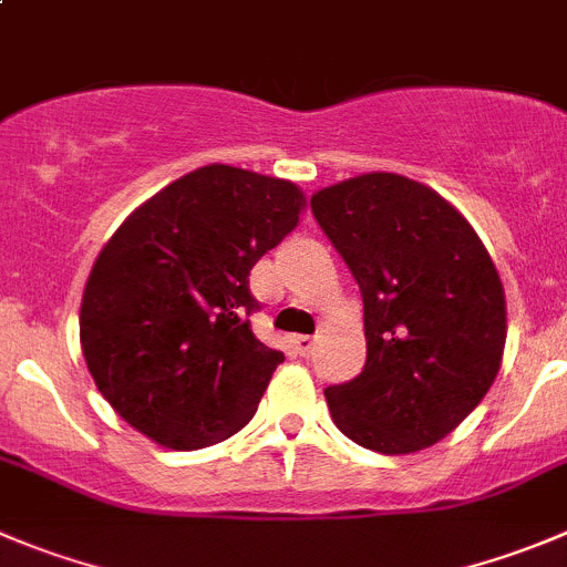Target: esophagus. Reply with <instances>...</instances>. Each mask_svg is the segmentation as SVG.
Returning <instances> with one entry per match:
<instances>
[{"label": "esophagus", "mask_w": 567, "mask_h": 567, "mask_svg": "<svg viewBox=\"0 0 567 567\" xmlns=\"http://www.w3.org/2000/svg\"><path fill=\"white\" fill-rule=\"evenodd\" d=\"M289 342H292V350L298 355H311V350H315V339L311 337H292Z\"/></svg>", "instance_id": "esophagus-1"}]
</instances>
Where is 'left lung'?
<instances>
[{"label": "left lung", "instance_id": "left-lung-1", "mask_svg": "<svg viewBox=\"0 0 567 567\" xmlns=\"http://www.w3.org/2000/svg\"><path fill=\"white\" fill-rule=\"evenodd\" d=\"M364 300L368 361L331 420L379 454L423 451L482 403L506 344L504 284L473 225L425 183L368 172L311 194Z\"/></svg>", "mask_w": 567, "mask_h": 567}]
</instances>
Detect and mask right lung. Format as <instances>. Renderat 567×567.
<instances>
[{"label": "right lung", "mask_w": 567, "mask_h": 567, "mask_svg": "<svg viewBox=\"0 0 567 567\" xmlns=\"http://www.w3.org/2000/svg\"><path fill=\"white\" fill-rule=\"evenodd\" d=\"M300 186L208 164L144 199L91 267L80 348L113 412L172 451L234 436L284 353L252 333L250 269L298 225Z\"/></svg>", "instance_id": "add662e5"}]
</instances>
